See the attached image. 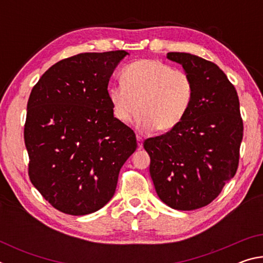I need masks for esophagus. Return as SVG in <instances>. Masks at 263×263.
<instances>
[{
	"mask_svg": "<svg viewBox=\"0 0 263 263\" xmlns=\"http://www.w3.org/2000/svg\"><path fill=\"white\" fill-rule=\"evenodd\" d=\"M142 141H144V139H142L139 135H137V142H138V147L139 148L142 147Z\"/></svg>",
	"mask_w": 263,
	"mask_h": 263,
	"instance_id": "esophagus-1",
	"label": "esophagus"
}]
</instances>
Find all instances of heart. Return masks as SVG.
<instances>
[{
  "label": "heart",
  "mask_w": 263,
  "mask_h": 263,
  "mask_svg": "<svg viewBox=\"0 0 263 263\" xmlns=\"http://www.w3.org/2000/svg\"><path fill=\"white\" fill-rule=\"evenodd\" d=\"M123 84L110 86L108 97L114 116L130 123L138 111V126L144 131L168 132L183 121L193 103V79L183 69L155 59L133 61L122 72Z\"/></svg>",
  "instance_id": "obj_1"
}]
</instances>
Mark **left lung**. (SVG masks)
I'll return each mask as SVG.
<instances>
[{
    "mask_svg": "<svg viewBox=\"0 0 263 263\" xmlns=\"http://www.w3.org/2000/svg\"><path fill=\"white\" fill-rule=\"evenodd\" d=\"M193 79L188 114L164 135L148 138L149 174L160 199L175 210L206 206L237 173L243 124L239 97L216 64L190 53L169 52Z\"/></svg>",
    "mask_w": 263,
    "mask_h": 263,
    "instance_id": "obj_1",
    "label": "left lung"
}]
</instances>
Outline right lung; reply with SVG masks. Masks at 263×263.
<instances>
[{
    "instance_id": "obj_1",
    "label": "right lung",
    "mask_w": 263,
    "mask_h": 263,
    "mask_svg": "<svg viewBox=\"0 0 263 263\" xmlns=\"http://www.w3.org/2000/svg\"><path fill=\"white\" fill-rule=\"evenodd\" d=\"M128 53H80L57 62L31 90L24 125L31 183L53 208L89 215L108 203L133 130L114 117L108 84Z\"/></svg>"
}]
</instances>
